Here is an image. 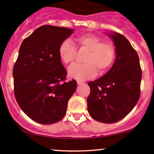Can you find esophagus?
<instances>
[{
    "label": "esophagus",
    "mask_w": 154,
    "mask_h": 154,
    "mask_svg": "<svg viewBox=\"0 0 154 154\" xmlns=\"http://www.w3.org/2000/svg\"><path fill=\"white\" fill-rule=\"evenodd\" d=\"M77 85H81V84H83V82H81V81H77Z\"/></svg>",
    "instance_id": "obj_1"
}]
</instances>
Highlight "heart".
<instances>
[{"label": "heart", "instance_id": "b5f03b06", "mask_svg": "<svg viewBox=\"0 0 154 154\" xmlns=\"http://www.w3.org/2000/svg\"><path fill=\"white\" fill-rule=\"evenodd\" d=\"M75 43L79 50H86L85 63L72 65L69 68V75L78 80H85L94 77L97 70L100 74L110 68L116 56L114 45L109 41H103L98 35L86 34L77 37ZM59 55L65 64H70L76 56L75 47L69 40H64L60 44Z\"/></svg>", "mask_w": 154, "mask_h": 154}]
</instances>
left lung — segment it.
Here are the masks:
<instances>
[{"label":"left lung","mask_w":154,"mask_h":154,"mask_svg":"<svg viewBox=\"0 0 154 154\" xmlns=\"http://www.w3.org/2000/svg\"><path fill=\"white\" fill-rule=\"evenodd\" d=\"M116 46V61L111 69L100 78L88 83L90 115L103 123H114L132 110L140 95L142 70L139 57L125 36L112 33Z\"/></svg>","instance_id":"8db88e82"}]
</instances>
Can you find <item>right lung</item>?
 <instances>
[{"label":"right lung","instance_id":"obj_1","mask_svg":"<svg viewBox=\"0 0 154 154\" xmlns=\"http://www.w3.org/2000/svg\"><path fill=\"white\" fill-rule=\"evenodd\" d=\"M73 29L43 25L23 40L13 69L16 100L30 119L43 125L60 121L77 88L65 82L66 71L59 48Z\"/></svg>","mask_w":154,"mask_h":154}]
</instances>
